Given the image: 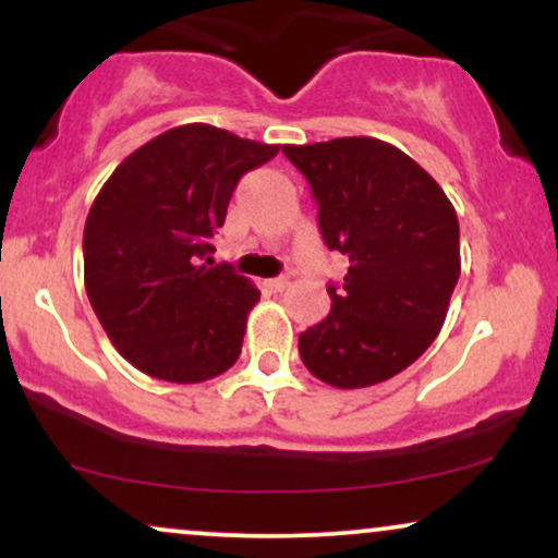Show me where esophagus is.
<instances>
[{
    "instance_id": "1",
    "label": "esophagus",
    "mask_w": 558,
    "mask_h": 558,
    "mask_svg": "<svg viewBox=\"0 0 558 558\" xmlns=\"http://www.w3.org/2000/svg\"><path fill=\"white\" fill-rule=\"evenodd\" d=\"M288 286H291V283H288V278H272V280H267V288H270V291H275V293H283Z\"/></svg>"
}]
</instances>
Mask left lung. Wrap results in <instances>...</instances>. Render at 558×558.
<instances>
[{
  "label": "left lung",
  "mask_w": 558,
  "mask_h": 558,
  "mask_svg": "<svg viewBox=\"0 0 558 558\" xmlns=\"http://www.w3.org/2000/svg\"><path fill=\"white\" fill-rule=\"evenodd\" d=\"M283 151L312 185L323 241L349 257L343 286H328L330 315L299 336L301 362L332 388L377 386L417 362L444 328L462 270L453 204L380 138Z\"/></svg>",
  "instance_id": "left-lung-1"
}]
</instances>
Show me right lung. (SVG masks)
<instances>
[{
	"instance_id": "add662e5",
	"label": "right lung",
	"mask_w": 558,
	"mask_h": 558,
	"mask_svg": "<svg viewBox=\"0 0 558 558\" xmlns=\"http://www.w3.org/2000/svg\"><path fill=\"white\" fill-rule=\"evenodd\" d=\"M280 146L207 123L159 133L101 185L83 228V283L114 349L141 373L204 383L239 360L257 286L207 267L243 172Z\"/></svg>"
}]
</instances>
